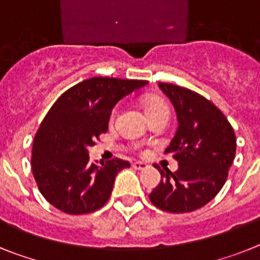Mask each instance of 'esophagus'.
Listing matches in <instances>:
<instances>
[{
    "label": "esophagus",
    "mask_w": 260,
    "mask_h": 260,
    "mask_svg": "<svg viewBox=\"0 0 260 260\" xmlns=\"http://www.w3.org/2000/svg\"><path fill=\"white\" fill-rule=\"evenodd\" d=\"M132 168L137 171H143L148 169V165L144 164V162H135V164H132Z\"/></svg>",
    "instance_id": "34e87169"
}]
</instances>
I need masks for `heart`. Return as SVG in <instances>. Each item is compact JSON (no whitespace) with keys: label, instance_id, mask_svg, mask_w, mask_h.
<instances>
[{"label":"heart","instance_id":"heart-1","mask_svg":"<svg viewBox=\"0 0 260 260\" xmlns=\"http://www.w3.org/2000/svg\"><path fill=\"white\" fill-rule=\"evenodd\" d=\"M144 110H145L146 115L152 114V112L159 111V110H168L165 102L159 98H154V96H150V98H146L144 101Z\"/></svg>","mask_w":260,"mask_h":260}]
</instances>
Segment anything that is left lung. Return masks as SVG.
Here are the masks:
<instances>
[{
    "mask_svg": "<svg viewBox=\"0 0 260 260\" xmlns=\"http://www.w3.org/2000/svg\"><path fill=\"white\" fill-rule=\"evenodd\" d=\"M158 86L177 114V133L165 153L178 161V170H159L161 182L149 199L171 213L196 211L226 182L236 157V135L225 115L200 94L171 83Z\"/></svg>",
    "mask_w": 260,
    "mask_h": 260,
    "instance_id": "left-lung-1",
    "label": "left lung"
}]
</instances>
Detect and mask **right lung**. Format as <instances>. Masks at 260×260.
Masks as SVG:
<instances>
[{"label":"right lung","mask_w":260,"mask_h":260,"mask_svg":"<svg viewBox=\"0 0 260 260\" xmlns=\"http://www.w3.org/2000/svg\"><path fill=\"white\" fill-rule=\"evenodd\" d=\"M148 81L92 77L71 87L53 103L36 132L32 174L40 192L60 211L85 214L102 208L117 173L129 162H89V148L107 132L112 108Z\"/></svg>","instance_id":"add662e5"}]
</instances>
